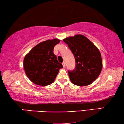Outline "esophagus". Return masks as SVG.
<instances>
[{
    "instance_id": "esophagus-1",
    "label": "esophagus",
    "mask_w": 124,
    "mask_h": 124,
    "mask_svg": "<svg viewBox=\"0 0 124 124\" xmlns=\"http://www.w3.org/2000/svg\"><path fill=\"white\" fill-rule=\"evenodd\" d=\"M62 66H63V67H64V68H65V62H62Z\"/></svg>"
}]
</instances>
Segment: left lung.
Wrapping results in <instances>:
<instances>
[{
  "instance_id": "8db88e82",
  "label": "left lung",
  "mask_w": 124,
  "mask_h": 124,
  "mask_svg": "<svg viewBox=\"0 0 124 124\" xmlns=\"http://www.w3.org/2000/svg\"><path fill=\"white\" fill-rule=\"evenodd\" d=\"M71 50L76 62L75 69L68 71L73 84L86 86L98 78L102 69L100 52L97 46L82 34H76L63 39Z\"/></svg>"
}]
</instances>
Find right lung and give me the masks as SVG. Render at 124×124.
Listing matches in <instances>:
<instances>
[{"mask_svg": "<svg viewBox=\"0 0 124 124\" xmlns=\"http://www.w3.org/2000/svg\"><path fill=\"white\" fill-rule=\"evenodd\" d=\"M58 38L40 42L26 55L23 67L30 80L39 86H46L54 82L59 69L63 68L53 53Z\"/></svg>", "mask_w": 124, "mask_h": 124, "instance_id": "1", "label": "right lung"}]
</instances>
